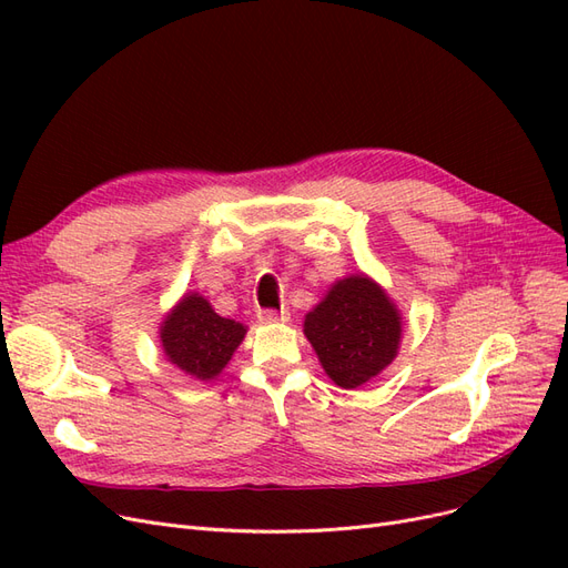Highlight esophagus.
<instances>
[{
    "label": "esophagus",
    "mask_w": 568,
    "mask_h": 568,
    "mask_svg": "<svg viewBox=\"0 0 568 568\" xmlns=\"http://www.w3.org/2000/svg\"><path fill=\"white\" fill-rule=\"evenodd\" d=\"M286 320H288L286 311H270V307H265V311H257V322H263V324L286 322Z\"/></svg>",
    "instance_id": "esophagus-1"
}]
</instances>
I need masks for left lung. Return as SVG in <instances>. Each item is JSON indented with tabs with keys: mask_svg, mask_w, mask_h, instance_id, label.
<instances>
[{
	"mask_svg": "<svg viewBox=\"0 0 568 568\" xmlns=\"http://www.w3.org/2000/svg\"><path fill=\"white\" fill-rule=\"evenodd\" d=\"M303 332L324 372L341 388H357L393 363L400 341V315L372 280H341L305 315Z\"/></svg>",
	"mask_w": 568,
	"mask_h": 568,
	"instance_id": "obj_1",
	"label": "left lung"
}]
</instances>
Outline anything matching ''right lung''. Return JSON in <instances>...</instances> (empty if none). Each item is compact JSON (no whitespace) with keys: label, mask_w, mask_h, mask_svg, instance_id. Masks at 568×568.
Listing matches in <instances>:
<instances>
[{"label":"right lung","mask_w":568,"mask_h":568,"mask_svg":"<svg viewBox=\"0 0 568 568\" xmlns=\"http://www.w3.org/2000/svg\"><path fill=\"white\" fill-rule=\"evenodd\" d=\"M244 334V324L220 317L203 296L189 294L165 317L161 343L170 363L189 376L211 382L230 363Z\"/></svg>","instance_id":"right-lung-1"}]
</instances>
